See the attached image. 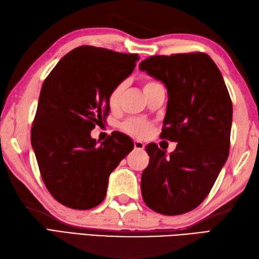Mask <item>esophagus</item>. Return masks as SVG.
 <instances>
[{
	"mask_svg": "<svg viewBox=\"0 0 259 259\" xmlns=\"http://www.w3.org/2000/svg\"><path fill=\"white\" fill-rule=\"evenodd\" d=\"M134 146H135L136 150H144L145 149V144H144V142L139 141V140H136L134 142Z\"/></svg>",
	"mask_w": 259,
	"mask_h": 259,
	"instance_id": "34e87169",
	"label": "esophagus"
}]
</instances>
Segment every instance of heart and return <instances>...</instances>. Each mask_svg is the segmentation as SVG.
Returning a JSON list of instances; mask_svg holds the SVG:
<instances>
[{
    "label": "heart",
    "instance_id": "b5f03b06",
    "mask_svg": "<svg viewBox=\"0 0 259 259\" xmlns=\"http://www.w3.org/2000/svg\"><path fill=\"white\" fill-rule=\"evenodd\" d=\"M153 84H157V83L153 81H147L144 84V90ZM123 89H124V84L120 83L111 91L108 99L110 107L111 108L118 107ZM121 128H122V130L126 134H129L134 137H138V138H144V137L149 135V133L151 131V123L148 122V121L144 119H130V120H126L125 122H123L122 125H121Z\"/></svg>",
    "mask_w": 259,
    "mask_h": 259
}]
</instances>
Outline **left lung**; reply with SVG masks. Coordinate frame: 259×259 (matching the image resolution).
I'll return each mask as SVG.
<instances>
[{"instance_id": "1", "label": "left lung", "mask_w": 259, "mask_h": 259, "mask_svg": "<svg viewBox=\"0 0 259 259\" xmlns=\"http://www.w3.org/2000/svg\"><path fill=\"white\" fill-rule=\"evenodd\" d=\"M139 69L162 82L168 93L161 138L178 142L175 151L149 144L141 176L146 205L175 216L198 207L227 161L233 103L223 75L205 53L156 56Z\"/></svg>"}]
</instances>
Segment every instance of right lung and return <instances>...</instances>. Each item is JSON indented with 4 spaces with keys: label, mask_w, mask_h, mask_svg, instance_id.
I'll use <instances>...</instances> for the list:
<instances>
[{
    "label": "right lung",
    "mask_w": 259,
    "mask_h": 259,
    "mask_svg": "<svg viewBox=\"0 0 259 259\" xmlns=\"http://www.w3.org/2000/svg\"><path fill=\"white\" fill-rule=\"evenodd\" d=\"M138 54L83 46L60 60L41 88L31 145L48 190L72 209L98 206L109 176L134 149L115 131L106 141L91 130L109 114V95L133 73Z\"/></svg>",
    "instance_id": "right-lung-1"
}]
</instances>
